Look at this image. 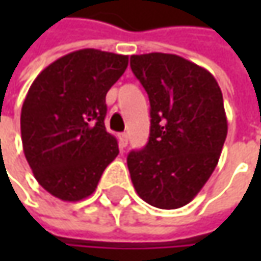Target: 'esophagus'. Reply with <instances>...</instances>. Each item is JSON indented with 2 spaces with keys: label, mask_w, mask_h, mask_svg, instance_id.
Here are the masks:
<instances>
[{
  "label": "esophagus",
  "mask_w": 261,
  "mask_h": 261,
  "mask_svg": "<svg viewBox=\"0 0 261 261\" xmlns=\"http://www.w3.org/2000/svg\"><path fill=\"white\" fill-rule=\"evenodd\" d=\"M118 139H119V145H121L122 148H125V146L128 145V134H127V133H121V134L118 136Z\"/></svg>",
  "instance_id": "1"
}]
</instances>
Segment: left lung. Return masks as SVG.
<instances>
[{
  "label": "left lung",
  "instance_id": "obj_1",
  "mask_svg": "<svg viewBox=\"0 0 261 261\" xmlns=\"http://www.w3.org/2000/svg\"><path fill=\"white\" fill-rule=\"evenodd\" d=\"M151 104L149 140L127 157L131 181L148 204H189L213 174L228 124L221 87L204 68L175 54L131 56Z\"/></svg>",
  "mask_w": 261,
  "mask_h": 261
}]
</instances>
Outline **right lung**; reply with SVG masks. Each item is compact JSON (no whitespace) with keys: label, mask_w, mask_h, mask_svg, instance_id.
<instances>
[{"label":"right lung","mask_w":261,"mask_h":261,"mask_svg":"<svg viewBox=\"0 0 261 261\" xmlns=\"http://www.w3.org/2000/svg\"><path fill=\"white\" fill-rule=\"evenodd\" d=\"M128 66V56L93 48L69 53L46 66L28 89L21 137L37 182L75 202L90 196L119 154L107 133L106 95Z\"/></svg>","instance_id":"add662e5"}]
</instances>
